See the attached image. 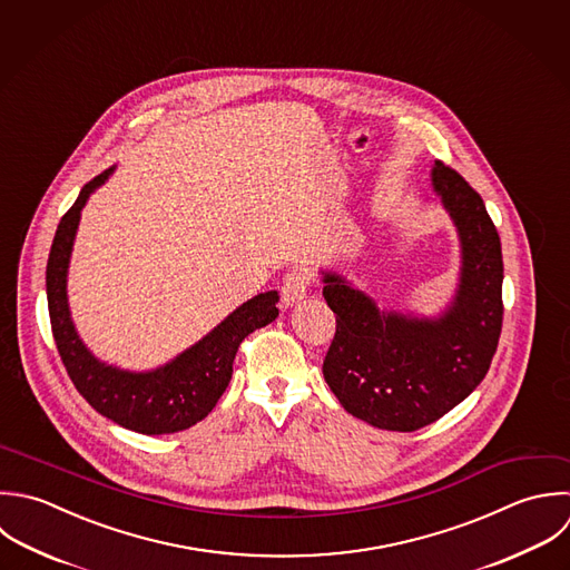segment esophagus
Segmentation results:
<instances>
[{
    "instance_id": "1",
    "label": "esophagus",
    "mask_w": 570,
    "mask_h": 570,
    "mask_svg": "<svg viewBox=\"0 0 570 570\" xmlns=\"http://www.w3.org/2000/svg\"><path fill=\"white\" fill-rule=\"evenodd\" d=\"M308 286H311V273L306 268L299 266V268L288 271L282 282V304L284 306L297 304L299 299L306 297Z\"/></svg>"
}]
</instances>
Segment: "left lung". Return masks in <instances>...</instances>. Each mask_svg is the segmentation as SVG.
Instances as JSON below:
<instances>
[{
    "label": "left lung",
    "mask_w": 570,
    "mask_h": 570,
    "mask_svg": "<svg viewBox=\"0 0 570 570\" xmlns=\"http://www.w3.org/2000/svg\"><path fill=\"white\" fill-rule=\"evenodd\" d=\"M433 188L462 242L460 288L444 315L384 313L342 275L324 273V299L337 324L324 380L351 415L400 433L438 422L478 389L504 317L502 244L484 199L440 159Z\"/></svg>",
    "instance_id": "obj_1"
}]
</instances>
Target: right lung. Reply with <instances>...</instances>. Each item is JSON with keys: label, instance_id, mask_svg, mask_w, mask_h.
Listing matches in <instances>:
<instances>
[{"label": "right lung", "instance_id": "add662e5", "mask_svg": "<svg viewBox=\"0 0 570 570\" xmlns=\"http://www.w3.org/2000/svg\"><path fill=\"white\" fill-rule=\"evenodd\" d=\"M110 173L112 168L92 177L57 226L46 266L52 337L68 377L99 415L141 435L177 433L202 422L215 409L230 382L239 344L246 335L279 315L275 306L279 295L277 291H268L244 302L204 340L157 371L128 373L95 360L70 322L66 273L79 213L88 195L101 186Z\"/></svg>", "mask_w": 570, "mask_h": 570}]
</instances>
